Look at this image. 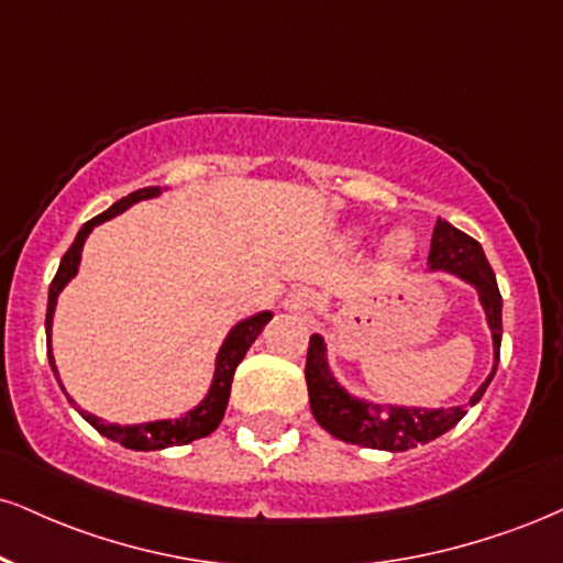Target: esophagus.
<instances>
[{"instance_id": "34e87169", "label": "esophagus", "mask_w": 563, "mask_h": 563, "mask_svg": "<svg viewBox=\"0 0 563 563\" xmlns=\"http://www.w3.org/2000/svg\"><path fill=\"white\" fill-rule=\"evenodd\" d=\"M311 303H314V294H311L309 288H296L290 290L288 299L283 301V307H286V311H290V314H307Z\"/></svg>"}]
</instances>
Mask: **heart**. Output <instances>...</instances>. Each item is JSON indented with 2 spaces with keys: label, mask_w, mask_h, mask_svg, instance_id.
Returning a JSON list of instances; mask_svg holds the SVG:
<instances>
[{
  "label": "heart",
  "mask_w": 563,
  "mask_h": 563,
  "mask_svg": "<svg viewBox=\"0 0 563 563\" xmlns=\"http://www.w3.org/2000/svg\"><path fill=\"white\" fill-rule=\"evenodd\" d=\"M362 239H364L362 228H349L346 233L341 235V243L346 249H354L362 243ZM415 249H417L415 233H409V230H393L388 239L383 241V260H385V264H390V267H398V264L411 260Z\"/></svg>",
  "instance_id": "b5f03b06"
}]
</instances>
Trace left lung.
I'll return each instance as SVG.
<instances>
[{
	"instance_id": "1",
	"label": "left lung",
	"mask_w": 563,
	"mask_h": 563,
	"mask_svg": "<svg viewBox=\"0 0 563 563\" xmlns=\"http://www.w3.org/2000/svg\"><path fill=\"white\" fill-rule=\"evenodd\" d=\"M428 273H445L464 280L466 286L477 290L479 307L485 311V322L493 338V367L487 372L485 383L472 393L470 406H475L496 377L500 358V335H504L500 309H504V301H500L496 273L487 264L483 246L440 217L435 230H432ZM307 388L311 415L330 435L343 440V443L390 453L430 443V440L456 428L466 415V404L449 406V409H443V406L428 409V406L375 404L369 398L356 396L335 377L333 367H330L328 341L320 333H311L309 338Z\"/></svg>"
}]
</instances>
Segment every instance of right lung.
<instances>
[{
  "mask_svg": "<svg viewBox=\"0 0 563 563\" xmlns=\"http://www.w3.org/2000/svg\"><path fill=\"white\" fill-rule=\"evenodd\" d=\"M162 191H165L162 186H148V188H141V191H133L131 196H125V199L114 201L107 212L97 214L93 220H88L86 225L78 230L76 241H73V246L67 249L63 262H59L57 275H54L49 286V303H46V356H49V367L54 372V377H57L59 388H63L65 396L67 390L63 380H59L57 364H54V354H52V322H54V309H57L59 294H63L67 283L78 275L80 254H84V243L88 235H91V230L101 225V222L112 220V217L123 214L125 209L139 205V201L157 199V196H162ZM269 320H273V311L264 309V311H256L252 317H246V320L235 322L233 328L228 330L225 341H222V346L214 356V372H212V383H209L207 396L178 419H154V422H139V424H114V422H104V419L91 415V411L80 409L70 396H67V401L76 406L78 415L84 417L93 430H99L104 438H110L114 443L125 445V449L131 451H162V449H170V445H186L191 443V440L212 435V432L220 428L222 417H225L230 383H233L235 367L243 362L246 351L252 349V343L262 335L264 324Z\"/></svg>",
  "mask_w": 563,
  "mask_h": 563,
  "instance_id": "1",
  "label": "right lung"
}]
</instances>
